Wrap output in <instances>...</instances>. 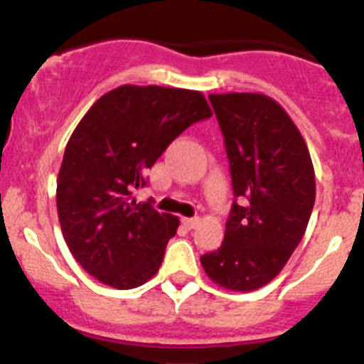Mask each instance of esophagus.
Instances as JSON below:
<instances>
[{
	"label": "esophagus",
	"instance_id": "1",
	"mask_svg": "<svg viewBox=\"0 0 364 364\" xmlns=\"http://www.w3.org/2000/svg\"><path fill=\"white\" fill-rule=\"evenodd\" d=\"M181 222H183V225L186 227V229H196V227L200 223V218H199V216H193V218H183Z\"/></svg>",
	"mask_w": 364,
	"mask_h": 364
}]
</instances>
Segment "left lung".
Masks as SVG:
<instances>
[{"mask_svg": "<svg viewBox=\"0 0 364 364\" xmlns=\"http://www.w3.org/2000/svg\"><path fill=\"white\" fill-rule=\"evenodd\" d=\"M225 139L234 203L218 250L200 257L216 285L269 284L303 240L315 203L310 151L278 102L260 93L209 95ZM240 204H237V200Z\"/></svg>", "mask_w": 364, "mask_h": 364, "instance_id": "left-lung-1", "label": "left lung"}]
</instances>
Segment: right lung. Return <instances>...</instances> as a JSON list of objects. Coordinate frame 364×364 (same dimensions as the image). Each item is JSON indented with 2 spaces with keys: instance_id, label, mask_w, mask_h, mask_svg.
Masks as SVG:
<instances>
[{
  "instance_id": "add662e5",
  "label": "right lung",
  "mask_w": 364,
  "mask_h": 364,
  "mask_svg": "<svg viewBox=\"0 0 364 364\" xmlns=\"http://www.w3.org/2000/svg\"><path fill=\"white\" fill-rule=\"evenodd\" d=\"M211 116L200 91L132 84L84 114L65 149L56 205L68 250L91 277L119 291L155 277L179 220L132 196L167 146Z\"/></svg>"
}]
</instances>
